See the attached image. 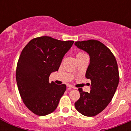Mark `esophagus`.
Returning <instances> with one entry per match:
<instances>
[{
    "label": "esophagus",
    "instance_id": "obj_1",
    "mask_svg": "<svg viewBox=\"0 0 131 131\" xmlns=\"http://www.w3.org/2000/svg\"><path fill=\"white\" fill-rule=\"evenodd\" d=\"M68 90H71V89H75V88L74 87V86H71V85H68Z\"/></svg>",
    "mask_w": 131,
    "mask_h": 131
}]
</instances>
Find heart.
<instances>
[{
	"label": "heart",
	"mask_w": 131,
	"mask_h": 131,
	"mask_svg": "<svg viewBox=\"0 0 131 131\" xmlns=\"http://www.w3.org/2000/svg\"><path fill=\"white\" fill-rule=\"evenodd\" d=\"M83 54H84V53H83V52H79V53H77V57H78V56H80L83 55Z\"/></svg>",
	"instance_id": "b5f03b06"
}]
</instances>
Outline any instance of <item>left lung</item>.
I'll use <instances>...</instances> for the list:
<instances>
[{
  "label": "left lung",
  "instance_id": "1",
  "mask_svg": "<svg viewBox=\"0 0 131 131\" xmlns=\"http://www.w3.org/2000/svg\"><path fill=\"white\" fill-rule=\"evenodd\" d=\"M75 45L90 56L85 77L91 81L90 92L79 89L80 98L75 107L82 115L95 116L107 107L117 88L119 76L116 59L110 50L98 40L77 41Z\"/></svg>",
  "mask_w": 131,
  "mask_h": 131
}]
</instances>
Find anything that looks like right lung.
Instances as JSON below:
<instances>
[{
	"label": "right lung",
	"instance_id": "obj_1",
	"mask_svg": "<svg viewBox=\"0 0 131 131\" xmlns=\"http://www.w3.org/2000/svg\"><path fill=\"white\" fill-rule=\"evenodd\" d=\"M73 42L40 37L30 40L21 53L16 74L18 90L25 106L36 115L54 112L66 90V84L50 83L49 76L58 71Z\"/></svg>",
	"mask_w": 131,
	"mask_h": 131
}]
</instances>
